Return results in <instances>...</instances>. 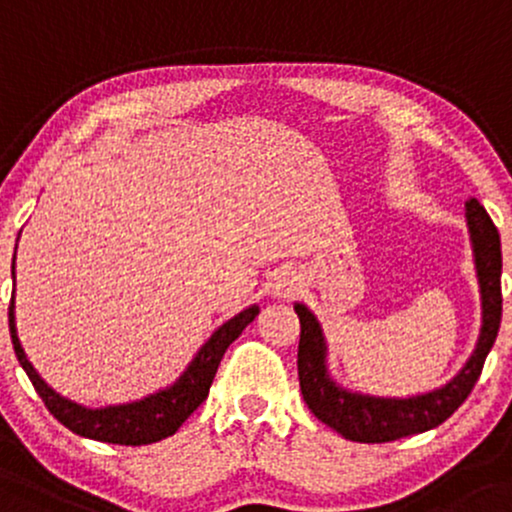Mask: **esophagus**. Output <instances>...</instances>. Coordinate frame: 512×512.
I'll return each mask as SVG.
<instances>
[{"label":"esophagus","mask_w":512,"mask_h":512,"mask_svg":"<svg viewBox=\"0 0 512 512\" xmlns=\"http://www.w3.org/2000/svg\"><path fill=\"white\" fill-rule=\"evenodd\" d=\"M297 285H300V278L295 273H280L271 283V292L273 297H292L297 292Z\"/></svg>","instance_id":"obj_1"}]
</instances>
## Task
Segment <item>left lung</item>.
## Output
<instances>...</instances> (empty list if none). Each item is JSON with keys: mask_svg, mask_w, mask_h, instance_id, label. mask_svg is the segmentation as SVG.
I'll return each instance as SVG.
<instances>
[{"mask_svg": "<svg viewBox=\"0 0 512 512\" xmlns=\"http://www.w3.org/2000/svg\"><path fill=\"white\" fill-rule=\"evenodd\" d=\"M464 208H467V227L472 234L476 278H479L481 290V333L472 358L445 387L409 396V399H387V396L358 394L338 387L326 367V341L317 317L304 304H295L302 329L300 348H297V375H300L302 396L309 411L346 440L392 442L406 435L426 433L445 423L472 394L484 370L488 350L496 343L498 326H501L503 258L501 237L484 205L476 198H469Z\"/></svg>", "mask_w": 512, "mask_h": 512, "instance_id": "8db88e82", "label": "left lung"}]
</instances>
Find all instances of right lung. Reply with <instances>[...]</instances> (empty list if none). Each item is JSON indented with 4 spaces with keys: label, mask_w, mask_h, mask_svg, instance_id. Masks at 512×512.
I'll use <instances>...</instances> for the list:
<instances>
[{
    "label": "right lung",
    "mask_w": 512,
    "mask_h": 512,
    "mask_svg": "<svg viewBox=\"0 0 512 512\" xmlns=\"http://www.w3.org/2000/svg\"><path fill=\"white\" fill-rule=\"evenodd\" d=\"M16 258V254H14ZM11 275H14V266H11ZM16 278V275H14ZM258 307L251 304L249 309L239 312L220 326L208 341L200 346L191 365L183 370V375L171 387L159 389L157 394H149L140 401H130V404L118 406H103V409H86L82 404L65 399L50 389L43 382V377L33 370L28 363L24 348H21L19 336H16L14 324V297H11L9 307V331L11 343H14V353L19 358L21 367L26 370L28 380L33 382L40 399L45 401L48 411L53 413L57 421L72 433L82 435V438L113 442V445H149V442H159L169 435H174L181 428L191 413L208 399L210 384L215 380V372L220 367L222 355L229 348V343L237 341L241 331L256 319Z\"/></svg>",
    "instance_id": "add662e5"
}]
</instances>
